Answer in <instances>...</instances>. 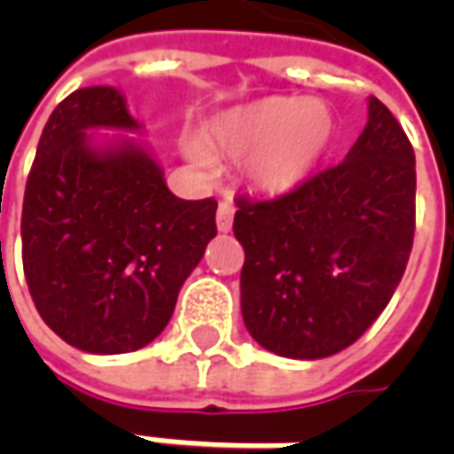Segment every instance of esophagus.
Segmentation results:
<instances>
[{"label":"esophagus","mask_w":454,"mask_h":454,"mask_svg":"<svg viewBox=\"0 0 454 454\" xmlns=\"http://www.w3.org/2000/svg\"><path fill=\"white\" fill-rule=\"evenodd\" d=\"M232 217H235V207H232L230 201H219V207H217L219 232H230V230H232Z\"/></svg>","instance_id":"34e87169"}]
</instances>
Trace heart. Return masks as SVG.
Here are the masks:
<instances>
[{"instance_id": "heart-1", "label": "heart", "mask_w": 454, "mask_h": 454, "mask_svg": "<svg viewBox=\"0 0 454 454\" xmlns=\"http://www.w3.org/2000/svg\"><path fill=\"white\" fill-rule=\"evenodd\" d=\"M336 138V115L313 98L265 96L217 114L184 153L207 166L209 156L245 159V179L257 192L288 194L321 166Z\"/></svg>"}]
</instances>
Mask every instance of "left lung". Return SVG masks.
Instances as JSON below:
<instances>
[{"instance_id":"1","label":"left lung","mask_w":454,"mask_h":454,"mask_svg":"<svg viewBox=\"0 0 454 454\" xmlns=\"http://www.w3.org/2000/svg\"><path fill=\"white\" fill-rule=\"evenodd\" d=\"M414 151L392 111L369 121L339 166L268 201L239 197L242 318L262 348L325 358L348 348L399 286L414 239Z\"/></svg>"}]
</instances>
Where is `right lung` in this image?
<instances>
[{
  "label": "right lung",
  "mask_w": 454,
  "mask_h": 454,
  "mask_svg": "<svg viewBox=\"0 0 454 454\" xmlns=\"http://www.w3.org/2000/svg\"><path fill=\"white\" fill-rule=\"evenodd\" d=\"M111 85L80 88L52 111L27 176L22 262L43 321L88 354H129L171 321L184 280L217 235V201L174 197L164 168Z\"/></svg>",
  "instance_id": "right-lung-1"
}]
</instances>
